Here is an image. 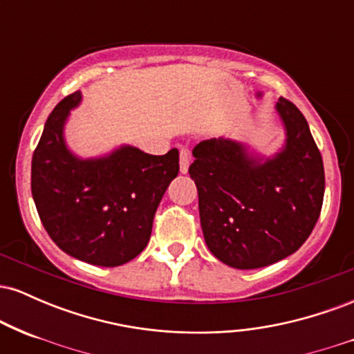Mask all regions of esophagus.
I'll use <instances>...</instances> for the list:
<instances>
[{
  "mask_svg": "<svg viewBox=\"0 0 354 354\" xmlns=\"http://www.w3.org/2000/svg\"><path fill=\"white\" fill-rule=\"evenodd\" d=\"M189 168V151L186 148L180 149V171L188 173Z\"/></svg>",
  "mask_w": 354,
  "mask_h": 354,
  "instance_id": "1",
  "label": "esophagus"
}]
</instances>
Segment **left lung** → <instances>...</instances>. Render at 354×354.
Masks as SVG:
<instances>
[{
  "label": "left lung",
  "instance_id": "obj_1",
  "mask_svg": "<svg viewBox=\"0 0 354 354\" xmlns=\"http://www.w3.org/2000/svg\"><path fill=\"white\" fill-rule=\"evenodd\" d=\"M286 146L265 163L243 146L213 138L194 146L189 176L198 188L209 251L238 270L263 268L298 251L318 221L324 196L323 158L303 113L276 104Z\"/></svg>",
  "mask_w": 354,
  "mask_h": 354
}]
</instances>
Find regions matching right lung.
<instances>
[{
    "mask_svg": "<svg viewBox=\"0 0 354 354\" xmlns=\"http://www.w3.org/2000/svg\"><path fill=\"white\" fill-rule=\"evenodd\" d=\"M81 93L61 100L31 161V193L44 230L64 253L95 266H121L148 245L153 218L180 171L176 148L163 156L124 146L100 160L68 151L63 124Z\"/></svg>",
    "mask_w": 354,
    "mask_h": 354,
    "instance_id": "1",
    "label": "right lung"
}]
</instances>
